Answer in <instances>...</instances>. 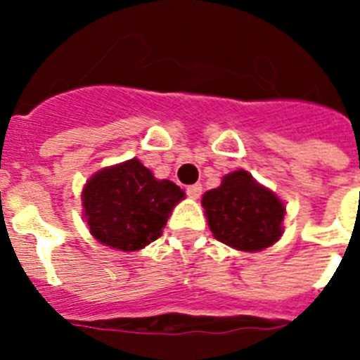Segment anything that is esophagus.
<instances>
[{"instance_id": "esophagus-1", "label": "esophagus", "mask_w": 360, "mask_h": 360, "mask_svg": "<svg viewBox=\"0 0 360 360\" xmlns=\"http://www.w3.org/2000/svg\"><path fill=\"white\" fill-rule=\"evenodd\" d=\"M186 194H188V198H192V200H198V198L202 196V185L196 183V185L186 186Z\"/></svg>"}]
</instances>
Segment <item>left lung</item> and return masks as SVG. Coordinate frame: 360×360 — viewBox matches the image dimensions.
<instances>
[{"label":"left lung","instance_id":"obj_1","mask_svg":"<svg viewBox=\"0 0 360 360\" xmlns=\"http://www.w3.org/2000/svg\"><path fill=\"white\" fill-rule=\"evenodd\" d=\"M202 207L214 239L236 250H265L284 233V202L246 169L226 174L203 194Z\"/></svg>","mask_w":360,"mask_h":360}]
</instances>
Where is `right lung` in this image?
<instances>
[{"mask_svg":"<svg viewBox=\"0 0 360 360\" xmlns=\"http://www.w3.org/2000/svg\"><path fill=\"white\" fill-rule=\"evenodd\" d=\"M185 192L157 179L138 158L106 166L82 188V214L89 233L110 248L136 252L162 236Z\"/></svg>","mask_w":360,"mask_h":360,"instance_id":"1","label":"right lung"}]
</instances>
